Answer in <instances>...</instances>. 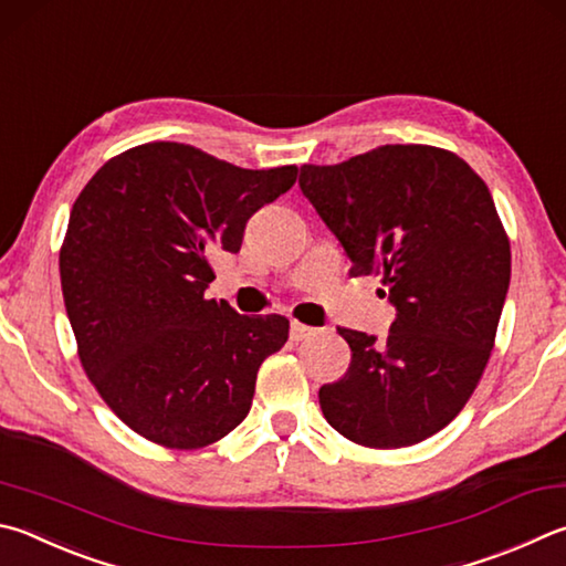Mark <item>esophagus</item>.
I'll return each instance as SVG.
<instances>
[{
  "mask_svg": "<svg viewBox=\"0 0 566 566\" xmlns=\"http://www.w3.org/2000/svg\"><path fill=\"white\" fill-rule=\"evenodd\" d=\"M316 334V328H312V326H306V324H300V322H292V326H290V336H292V342H304V338H312Z\"/></svg>",
  "mask_w": 566,
  "mask_h": 566,
  "instance_id": "34e87169",
  "label": "esophagus"
}]
</instances>
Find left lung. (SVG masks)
<instances>
[{
    "instance_id": "obj_1",
    "label": "left lung",
    "mask_w": 566,
    "mask_h": 566,
    "mask_svg": "<svg viewBox=\"0 0 566 566\" xmlns=\"http://www.w3.org/2000/svg\"><path fill=\"white\" fill-rule=\"evenodd\" d=\"M300 188L352 274L384 276L396 310L384 342L338 332L352 366L318 390L324 418L366 448L420 443L475 390L510 290V242L488 185L455 153L384 146L302 166Z\"/></svg>"
}]
</instances>
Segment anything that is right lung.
<instances>
[{
    "mask_svg": "<svg viewBox=\"0 0 566 566\" xmlns=\"http://www.w3.org/2000/svg\"><path fill=\"white\" fill-rule=\"evenodd\" d=\"M294 180V166L248 170L185 143H146L81 190L61 292L84 371L138 436L202 448L250 413L256 371L290 322L205 300L208 260L240 252L248 220Z\"/></svg>",
    "mask_w": 566,
    "mask_h": 566,
    "instance_id": "obj_1",
    "label": "right lung"
}]
</instances>
